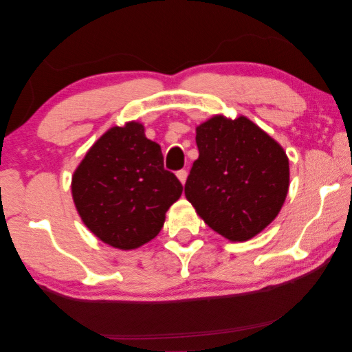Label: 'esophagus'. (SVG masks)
I'll use <instances>...</instances> for the list:
<instances>
[{"instance_id": "34e87169", "label": "esophagus", "mask_w": 352, "mask_h": 352, "mask_svg": "<svg viewBox=\"0 0 352 352\" xmlns=\"http://www.w3.org/2000/svg\"><path fill=\"white\" fill-rule=\"evenodd\" d=\"M187 176H188V173H187V170H181V171H177V179L181 181V184L184 186V184L187 182Z\"/></svg>"}]
</instances>
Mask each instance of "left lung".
<instances>
[{"mask_svg": "<svg viewBox=\"0 0 352 352\" xmlns=\"http://www.w3.org/2000/svg\"><path fill=\"white\" fill-rule=\"evenodd\" d=\"M199 157L186 198L204 223L232 243L261 233L289 192V159L274 138L239 116L217 114L196 126Z\"/></svg>", "mask_w": 352, "mask_h": 352, "instance_id": "left-lung-1", "label": "left lung"}]
</instances>
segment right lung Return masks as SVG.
<instances>
[{"mask_svg": "<svg viewBox=\"0 0 352 352\" xmlns=\"http://www.w3.org/2000/svg\"><path fill=\"white\" fill-rule=\"evenodd\" d=\"M71 193L78 217L102 243L133 250L150 243L182 186L164 170L160 145L140 122L113 126L86 151L74 171Z\"/></svg>", "mask_w": 352, "mask_h": 352, "instance_id": "1", "label": "right lung"}]
</instances>
